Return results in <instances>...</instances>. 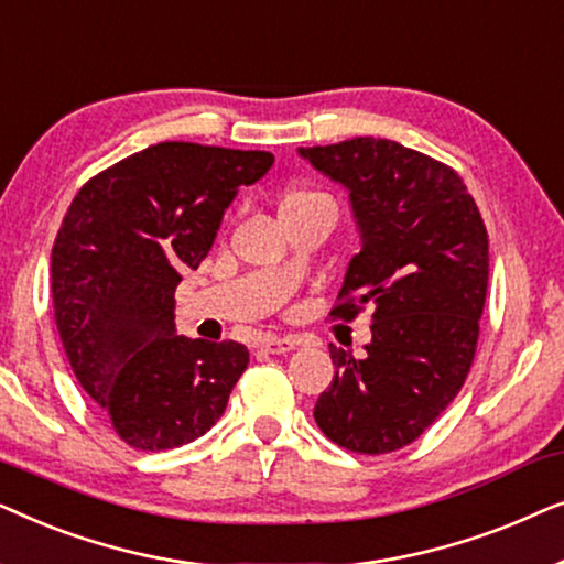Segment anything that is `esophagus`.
Wrapping results in <instances>:
<instances>
[{"label":"esophagus","mask_w":564,"mask_h":564,"mask_svg":"<svg viewBox=\"0 0 564 564\" xmlns=\"http://www.w3.org/2000/svg\"><path fill=\"white\" fill-rule=\"evenodd\" d=\"M300 341L292 336H267L259 341V349L264 354H288L295 349Z\"/></svg>","instance_id":"1"}]
</instances>
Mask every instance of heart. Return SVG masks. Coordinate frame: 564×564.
<instances>
[{
    "label": "heart",
    "mask_w": 564,
    "mask_h": 564,
    "mask_svg": "<svg viewBox=\"0 0 564 564\" xmlns=\"http://www.w3.org/2000/svg\"><path fill=\"white\" fill-rule=\"evenodd\" d=\"M311 205L334 207V199H330L328 195H323V192H315V189H295L282 199L280 210H290V207H311Z\"/></svg>",
    "instance_id": "b5f03b06"
}]
</instances>
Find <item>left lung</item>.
<instances>
[{
  "mask_svg": "<svg viewBox=\"0 0 564 564\" xmlns=\"http://www.w3.org/2000/svg\"><path fill=\"white\" fill-rule=\"evenodd\" d=\"M297 153L349 189L361 236L330 315L375 311L365 357L330 346L336 375L315 423L349 452L403 449L457 398L473 367L488 230L459 174L426 153L372 135Z\"/></svg>",
  "mask_w": 564,
  "mask_h": 564,
  "instance_id": "1",
  "label": "left lung"
}]
</instances>
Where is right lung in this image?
Wrapping results in <instances>:
<instances>
[{
    "instance_id": "add662e5",
    "label": "right lung",
    "mask_w": 564,
    "mask_h": 564,
    "mask_svg": "<svg viewBox=\"0 0 564 564\" xmlns=\"http://www.w3.org/2000/svg\"><path fill=\"white\" fill-rule=\"evenodd\" d=\"M272 164L269 151L156 143L91 176L61 223L51 253L61 344L133 449L210 431L249 365L238 341L176 336L174 290L213 249L238 187Z\"/></svg>"
}]
</instances>
